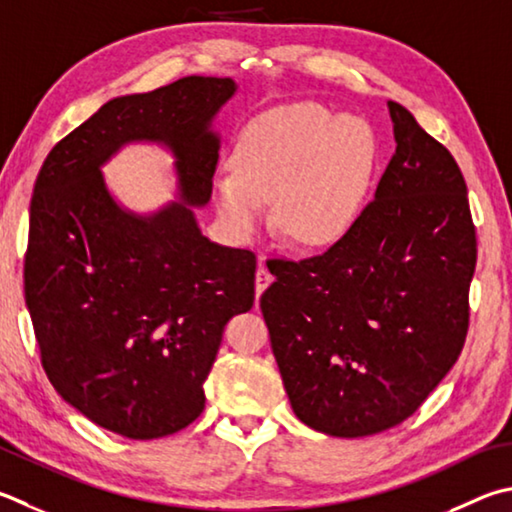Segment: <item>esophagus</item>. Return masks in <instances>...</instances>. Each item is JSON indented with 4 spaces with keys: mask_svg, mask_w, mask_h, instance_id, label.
<instances>
[{
    "mask_svg": "<svg viewBox=\"0 0 512 512\" xmlns=\"http://www.w3.org/2000/svg\"><path fill=\"white\" fill-rule=\"evenodd\" d=\"M273 282V275L268 273V268L264 266V264H259L257 266V273H255V295L259 297L262 295L264 291H266V286Z\"/></svg>",
    "mask_w": 512,
    "mask_h": 512,
    "instance_id": "1",
    "label": "esophagus"
}]
</instances>
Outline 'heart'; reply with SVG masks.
<instances>
[{"instance_id": "obj_1", "label": "heart", "mask_w": 512, "mask_h": 512, "mask_svg": "<svg viewBox=\"0 0 512 512\" xmlns=\"http://www.w3.org/2000/svg\"><path fill=\"white\" fill-rule=\"evenodd\" d=\"M232 174L212 181L215 206L239 237L262 228L266 203L297 246H331L365 208L376 141L358 118H340L315 102H293L250 118L230 156Z\"/></svg>"}]
</instances>
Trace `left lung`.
<instances>
[{
	"mask_svg": "<svg viewBox=\"0 0 512 512\" xmlns=\"http://www.w3.org/2000/svg\"><path fill=\"white\" fill-rule=\"evenodd\" d=\"M396 152L353 228L327 253L268 259L262 293L295 416L356 439L412 416L457 362L477 235L454 156L398 102Z\"/></svg>",
	"mask_w": 512,
	"mask_h": 512,
	"instance_id": "obj_1",
	"label": "left lung"
}]
</instances>
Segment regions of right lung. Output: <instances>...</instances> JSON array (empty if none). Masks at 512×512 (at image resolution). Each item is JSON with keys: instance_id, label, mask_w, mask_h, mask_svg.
<instances>
[{"instance_id": "right-lung-1", "label": "right lung", "mask_w": 512, "mask_h": 512, "mask_svg": "<svg viewBox=\"0 0 512 512\" xmlns=\"http://www.w3.org/2000/svg\"><path fill=\"white\" fill-rule=\"evenodd\" d=\"M235 91L230 78L188 76L109 100L37 174L24 297L42 367L64 401L127 439L199 418L226 322L255 302V255L212 244L190 208L210 201V125ZM134 140L171 147L188 207L141 218L117 206L99 167Z\"/></svg>"}]
</instances>
